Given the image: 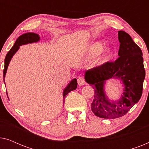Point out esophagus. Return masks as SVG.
<instances>
[{"mask_svg":"<svg viewBox=\"0 0 149 149\" xmlns=\"http://www.w3.org/2000/svg\"><path fill=\"white\" fill-rule=\"evenodd\" d=\"M77 82H78V85H80V86H81V85H84V83H85V79L81 76L79 77L78 79H77Z\"/></svg>","mask_w":149,"mask_h":149,"instance_id":"esophagus-1","label":"esophagus"}]
</instances>
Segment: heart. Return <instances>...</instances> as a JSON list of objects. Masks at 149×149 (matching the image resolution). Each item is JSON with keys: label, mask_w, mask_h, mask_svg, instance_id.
Listing matches in <instances>:
<instances>
[{"label": "heart", "mask_w": 149, "mask_h": 149, "mask_svg": "<svg viewBox=\"0 0 149 149\" xmlns=\"http://www.w3.org/2000/svg\"><path fill=\"white\" fill-rule=\"evenodd\" d=\"M102 47V45L101 43H99V42L93 45L90 47V49H89V51H90L91 54L93 55V56L96 55L97 53L100 51ZM107 54H108V52L106 51L104 53H103L102 56V58H105V57L107 56Z\"/></svg>", "instance_id": "1"}]
</instances>
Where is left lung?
Segmentation results:
<instances>
[{"mask_svg": "<svg viewBox=\"0 0 149 149\" xmlns=\"http://www.w3.org/2000/svg\"><path fill=\"white\" fill-rule=\"evenodd\" d=\"M120 42L119 58L89 69L85 79L94 89V98L91 109L95 115L104 119H116L125 115L142 96L145 78L142 52L124 31H118ZM118 78L124 85L123 95L119 101H111L105 95L104 85L110 78Z\"/></svg>", "mask_w": 149, "mask_h": 149, "instance_id": "8db88e82", "label": "left lung"}]
</instances>
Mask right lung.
<instances>
[{
	"mask_svg": "<svg viewBox=\"0 0 149 149\" xmlns=\"http://www.w3.org/2000/svg\"><path fill=\"white\" fill-rule=\"evenodd\" d=\"M40 40V36L38 34L36 33H33V32H28V33L24 34L18 37V38L16 40V41L14 44V45L12 47V48L10 49L9 52L7 53V54L6 55L5 59V68L3 70V80L4 83H5V77L6 75V72H7L8 66H9L10 61H11L12 57L13 56V55L17 52V51L19 49V46L22 45H26L28 43H32V42H38ZM77 87V79H72L70 83H68V85H67V87L64 89L63 91V98H64L66 97V95L71 91L74 90Z\"/></svg>",
	"mask_w": 149,
	"mask_h": 149,
	"instance_id": "1",
	"label": "right lung"
}]
</instances>
